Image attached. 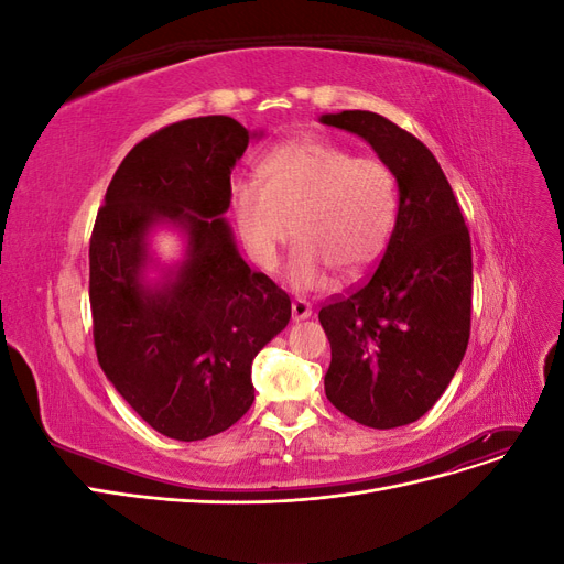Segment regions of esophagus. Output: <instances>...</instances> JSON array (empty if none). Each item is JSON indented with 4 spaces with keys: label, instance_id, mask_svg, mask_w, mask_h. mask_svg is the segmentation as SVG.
<instances>
[{
    "label": "esophagus",
    "instance_id": "obj_1",
    "mask_svg": "<svg viewBox=\"0 0 564 564\" xmlns=\"http://www.w3.org/2000/svg\"><path fill=\"white\" fill-rule=\"evenodd\" d=\"M292 315H294V322H301V319H308L313 315V305L308 301L303 299H296L292 303Z\"/></svg>",
    "mask_w": 564,
    "mask_h": 564
}]
</instances>
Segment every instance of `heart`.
<instances>
[{
  "label": "heart",
  "instance_id": "b5f03b06",
  "mask_svg": "<svg viewBox=\"0 0 564 564\" xmlns=\"http://www.w3.org/2000/svg\"><path fill=\"white\" fill-rule=\"evenodd\" d=\"M259 181L230 191L232 220L251 261L272 270L294 230L299 242L286 282L308 292L332 268L360 275L386 249L398 220V183L381 160L355 158L344 145L299 139L268 152Z\"/></svg>",
  "mask_w": 564,
  "mask_h": 564
}]
</instances>
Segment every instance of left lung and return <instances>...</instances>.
Instances as JSON below:
<instances>
[{
	"label": "left lung",
	"instance_id": "8db88e82",
	"mask_svg": "<svg viewBox=\"0 0 564 564\" xmlns=\"http://www.w3.org/2000/svg\"><path fill=\"white\" fill-rule=\"evenodd\" d=\"M319 122L360 135L398 181V220L379 268L319 311L332 344L324 392L357 423L398 429L429 412L466 355L470 235L445 172L412 133L367 110Z\"/></svg>",
	"mask_w": 564,
	"mask_h": 564
}]
</instances>
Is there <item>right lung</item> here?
I'll use <instances>...</instances> for the list:
<instances>
[{"mask_svg":"<svg viewBox=\"0 0 564 564\" xmlns=\"http://www.w3.org/2000/svg\"><path fill=\"white\" fill-rule=\"evenodd\" d=\"M226 115L183 119L133 145L115 172L89 247L98 365L158 433L195 442L228 431L253 402L251 362L292 317L282 289L253 272L224 216L249 141ZM158 229L184 240L164 264Z\"/></svg>","mask_w":564,"mask_h":564,"instance_id":"1","label":"right lung"}]
</instances>
